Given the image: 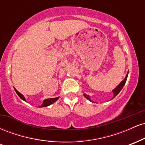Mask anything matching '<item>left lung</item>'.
<instances>
[{"mask_svg": "<svg viewBox=\"0 0 145 145\" xmlns=\"http://www.w3.org/2000/svg\"><path fill=\"white\" fill-rule=\"evenodd\" d=\"M127 76H128V72H127V74L126 75L125 78H124L123 80L121 81V82H120V84H119V85H118L117 86H116V87L115 88V89H114L112 90V93H113V97H112V99H114V98L118 94H119V93L120 92V91H121V89H123V86H124L125 84L126 80H127ZM83 95H84V97L86 98V99H89V100L90 101H92V102H93V101L91 100V98H90V96H89V95H86V94H85V93H84Z\"/></svg>", "mask_w": 145, "mask_h": 145, "instance_id": "obj_1", "label": "left lung"}]
</instances>
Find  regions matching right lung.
Segmentation results:
<instances>
[{
  "mask_svg": "<svg viewBox=\"0 0 145 145\" xmlns=\"http://www.w3.org/2000/svg\"><path fill=\"white\" fill-rule=\"evenodd\" d=\"M14 90H15V91H16V93H17V94L18 95V96H19V97H20L21 99H22V100H24V101H26V99H25V97H24V96L22 94H21L20 93L18 92L17 90H16V89H15V88H14ZM59 97H55V98H49V99H44V100L43 101L42 104H41V106H39V108L46 107V106H50V105L52 104L53 103L55 102L56 101H57L58 99H59Z\"/></svg>",
  "mask_w": 145,
  "mask_h": 145,
  "instance_id": "right-lung-1",
  "label": "right lung"
}]
</instances>
